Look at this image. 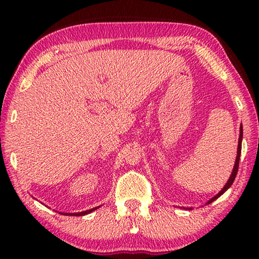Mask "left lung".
<instances>
[{
  "label": "left lung",
  "mask_w": 259,
  "mask_h": 259,
  "mask_svg": "<svg viewBox=\"0 0 259 259\" xmlns=\"http://www.w3.org/2000/svg\"><path fill=\"white\" fill-rule=\"evenodd\" d=\"M242 139H243V127L240 126V134H239V140H238V151H237L236 164H235V167H233V171H232V173H231V177H230V179L228 180V183H226V185L224 186V189H223V190L221 191V192H219V193L217 194V196L213 197V198H212V199L208 200V203H207V204L212 203V201L215 200V199H217V198L221 197L222 194L224 193L225 191L228 190L229 187L232 185L233 182H235V178H236V176H237V172H238V167H239V158H240V152H242Z\"/></svg>",
  "instance_id": "left-lung-1"
}]
</instances>
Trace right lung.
Returning a JSON list of instances; mask_svg holds the SVG:
<instances>
[{
  "mask_svg": "<svg viewBox=\"0 0 259 259\" xmlns=\"http://www.w3.org/2000/svg\"><path fill=\"white\" fill-rule=\"evenodd\" d=\"M94 210H97V207H95V208H92V210H88V211L79 212V213H70L69 215H84V214H88V213H91V212H92V211H94Z\"/></svg>",
  "mask_w": 259,
  "mask_h": 259,
  "instance_id": "obj_1",
  "label": "right lung"
}]
</instances>
